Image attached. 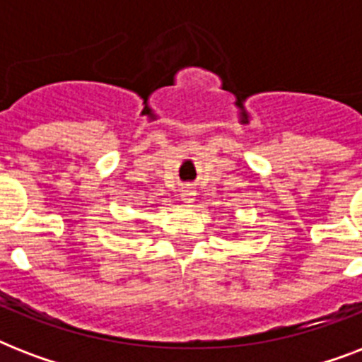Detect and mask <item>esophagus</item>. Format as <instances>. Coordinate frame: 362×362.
Segmentation results:
<instances>
[{"label":"esophagus","instance_id":"obj_1","mask_svg":"<svg viewBox=\"0 0 362 362\" xmlns=\"http://www.w3.org/2000/svg\"><path fill=\"white\" fill-rule=\"evenodd\" d=\"M180 197H182V201H184V203L192 204L193 201H195V197H197V192H195L192 186H184V187H182Z\"/></svg>","mask_w":362,"mask_h":362}]
</instances>
